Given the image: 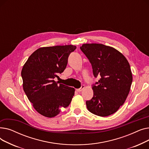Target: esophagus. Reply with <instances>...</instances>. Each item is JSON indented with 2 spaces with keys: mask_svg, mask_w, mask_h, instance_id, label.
I'll return each instance as SVG.
<instances>
[{
  "mask_svg": "<svg viewBox=\"0 0 149 149\" xmlns=\"http://www.w3.org/2000/svg\"><path fill=\"white\" fill-rule=\"evenodd\" d=\"M84 89V85H82L80 88H79V89H77L76 90H77V92H81Z\"/></svg>",
  "mask_w": 149,
  "mask_h": 149,
  "instance_id": "34e87169",
  "label": "esophagus"
}]
</instances>
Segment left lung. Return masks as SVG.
Masks as SVG:
<instances>
[{
  "label": "left lung",
  "mask_w": 149,
  "mask_h": 149,
  "mask_svg": "<svg viewBox=\"0 0 149 149\" xmlns=\"http://www.w3.org/2000/svg\"><path fill=\"white\" fill-rule=\"evenodd\" d=\"M80 49L89 60L93 75L100 78L92 85L93 95L86 102L87 108L98 116L111 115L129 93L133 78L129 62L118 51L103 44H83Z\"/></svg>",
  "instance_id": "obj_1"
}]
</instances>
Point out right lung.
Instances as JSON below:
<instances>
[{
  "label": "right lung",
  "instance_id": "obj_1",
  "mask_svg": "<svg viewBox=\"0 0 149 149\" xmlns=\"http://www.w3.org/2000/svg\"><path fill=\"white\" fill-rule=\"evenodd\" d=\"M73 45L43 47L31 55L23 65L21 75L25 93L36 110L52 118L60 113L61 108L71 102L75 89L54 80L66 69Z\"/></svg>",
  "mask_w": 149,
  "mask_h": 149
}]
</instances>
